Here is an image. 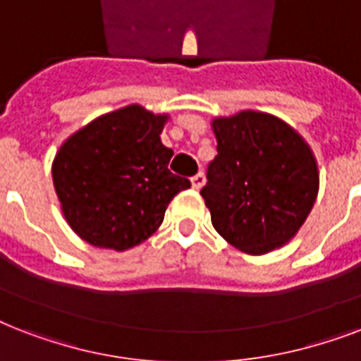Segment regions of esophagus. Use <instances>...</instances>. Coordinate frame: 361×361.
<instances>
[{"mask_svg": "<svg viewBox=\"0 0 361 361\" xmlns=\"http://www.w3.org/2000/svg\"><path fill=\"white\" fill-rule=\"evenodd\" d=\"M204 181H206V178H204V174L202 172H198L197 176H192L191 178V183H192V189H200V187L204 185Z\"/></svg>", "mask_w": 361, "mask_h": 361, "instance_id": "obj_1", "label": "esophagus"}]
</instances>
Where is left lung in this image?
I'll use <instances>...</instances> for the list:
<instances>
[{"instance_id":"8db88e82","label":"left lung","mask_w":361,"mask_h":361,"mask_svg":"<svg viewBox=\"0 0 361 361\" xmlns=\"http://www.w3.org/2000/svg\"><path fill=\"white\" fill-rule=\"evenodd\" d=\"M217 155L202 187L212 225L231 245L264 255L290 240L319 192L311 147L285 121L245 110L214 120Z\"/></svg>"}]
</instances>
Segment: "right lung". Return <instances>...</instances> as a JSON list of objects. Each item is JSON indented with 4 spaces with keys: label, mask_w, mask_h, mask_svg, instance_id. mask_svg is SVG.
Masks as SVG:
<instances>
[{
    "label": "right lung",
    "mask_w": 361,
    "mask_h": 361,
    "mask_svg": "<svg viewBox=\"0 0 361 361\" xmlns=\"http://www.w3.org/2000/svg\"><path fill=\"white\" fill-rule=\"evenodd\" d=\"M166 116L138 104L104 114L67 138L52 164L71 228L87 243L125 251L157 231L170 200L191 181L169 170Z\"/></svg>",
    "instance_id": "1"
}]
</instances>
